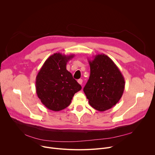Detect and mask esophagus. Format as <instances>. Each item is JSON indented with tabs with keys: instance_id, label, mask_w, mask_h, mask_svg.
I'll use <instances>...</instances> for the list:
<instances>
[{
	"instance_id": "obj_1",
	"label": "esophagus",
	"mask_w": 155,
	"mask_h": 155,
	"mask_svg": "<svg viewBox=\"0 0 155 155\" xmlns=\"http://www.w3.org/2000/svg\"><path fill=\"white\" fill-rule=\"evenodd\" d=\"M78 83L80 84H82V83H83V80L82 79H79L78 80Z\"/></svg>"
}]
</instances>
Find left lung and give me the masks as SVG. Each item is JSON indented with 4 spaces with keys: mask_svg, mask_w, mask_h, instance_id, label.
<instances>
[{
    "mask_svg": "<svg viewBox=\"0 0 155 155\" xmlns=\"http://www.w3.org/2000/svg\"><path fill=\"white\" fill-rule=\"evenodd\" d=\"M88 62L90 76L83 91L90 105L104 112L116 105L122 97L124 78L114 62L104 54H96Z\"/></svg>",
    "mask_w": 155,
    "mask_h": 155,
    "instance_id": "1",
    "label": "left lung"
}]
</instances>
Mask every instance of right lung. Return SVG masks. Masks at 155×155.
Masks as SVG:
<instances>
[{"label":"right lung","instance_id":"right-lung-1","mask_svg":"<svg viewBox=\"0 0 155 155\" xmlns=\"http://www.w3.org/2000/svg\"><path fill=\"white\" fill-rule=\"evenodd\" d=\"M74 54L60 53L51 55L43 64L35 80V89L41 102L49 110L58 112L68 107L81 86L66 69Z\"/></svg>","mask_w":155,"mask_h":155}]
</instances>
